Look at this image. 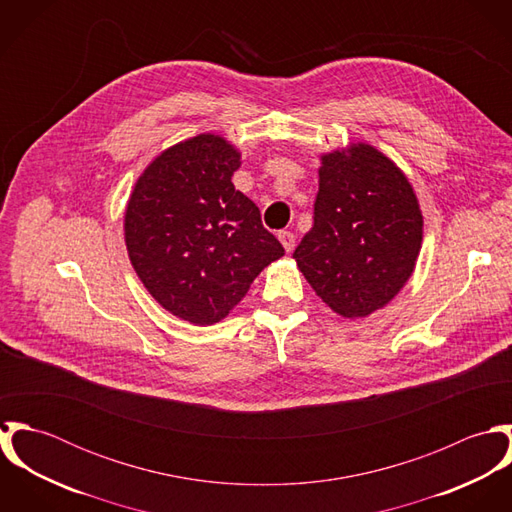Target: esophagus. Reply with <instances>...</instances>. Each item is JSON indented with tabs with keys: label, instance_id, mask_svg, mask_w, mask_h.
I'll return each mask as SVG.
<instances>
[{
	"label": "esophagus",
	"instance_id": "obj_1",
	"mask_svg": "<svg viewBox=\"0 0 512 512\" xmlns=\"http://www.w3.org/2000/svg\"><path fill=\"white\" fill-rule=\"evenodd\" d=\"M278 238H280V242L284 244L286 252H292L293 248H295V234L290 232V230H280V232H278Z\"/></svg>",
	"mask_w": 512,
	"mask_h": 512
}]
</instances>
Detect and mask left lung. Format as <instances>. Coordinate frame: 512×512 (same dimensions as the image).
<instances>
[{
	"mask_svg": "<svg viewBox=\"0 0 512 512\" xmlns=\"http://www.w3.org/2000/svg\"><path fill=\"white\" fill-rule=\"evenodd\" d=\"M422 236L424 217L408 177L359 142L321 155L313 226L293 258L337 315L359 319L406 286Z\"/></svg>",
	"mask_w": 512,
	"mask_h": 512,
	"instance_id": "8db88e82",
	"label": "left lung"
}]
</instances>
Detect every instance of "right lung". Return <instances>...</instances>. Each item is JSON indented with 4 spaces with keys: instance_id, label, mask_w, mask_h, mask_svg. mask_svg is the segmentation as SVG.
I'll return each instance as SVG.
<instances>
[{
    "instance_id": "right-lung-1",
    "label": "right lung",
    "mask_w": 512,
    "mask_h": 512,
    "mask_svg": "<svg viewBox=\"0 0 512 512\" xmlns=\"http://www.w3.org/2000/svg\"><path fill=\"white\" fill-rule=\"evenodd\" d=\"M240 151L199 134L161 151L130 195L124 238L151 297L193 325H215L284 256L258 207L232 185Z\"/></svg>"
}]
</instances>
